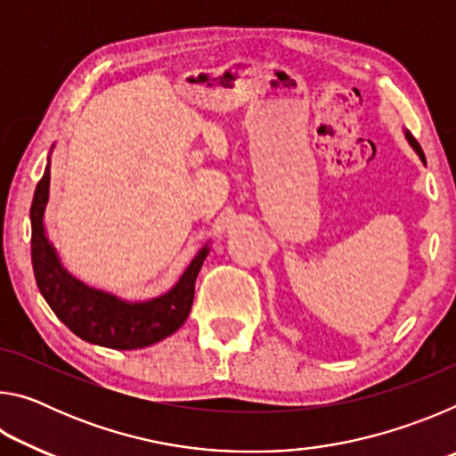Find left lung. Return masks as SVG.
<instances>
[{"mask_svg":"<svg viewBox=\"0 0 456 456\" xmlns=\"http://www.w3.org/2000/svg\"><path fill=\"white\" fill-rule=\"evenodd\" d=\"M406 138H408V142H411L412 144V149L416 151V152H419V157L424 160V152H422V149H420V144L419 142H416V138L411 134V133H406Z\"/></svg>","mask_w":456,"mask_h":456,"instance_id":"1","label":"left lung"}]
</instances>
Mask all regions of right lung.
I'll list each match as a JSON object with an SVG mask.
<instances>
[{"label": "right lung", "mask_w": 456, "mask_h": 456, "mask_svg": "<svg viewBox=\"0 0 456 456\" xmlns=\"http://www.w3.org/2000/svg\"><path fill=\"white\" fill-rule=\"evenodd\" d=\"M50 195V160L37 183L29 219H32V265L36 283L53 314L76 336L112 350H136L175 334L189 318L195 280L209 249L203 247L191 261L179 283L165 296L149 302L128 304L92 289L66 272L44 231V211Z\"/></svg>", "instance_id": "obj_1"}]
</instances>
